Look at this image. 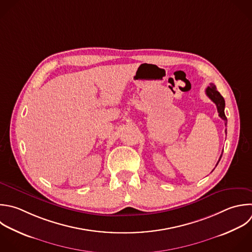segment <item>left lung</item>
Instances as JSON below:
<instances>
[{
    "label": "left lung",
    "mask_w": 252,
    "mask_h": 252,
    "mask_svg": "<svg viewBox=\"0 0 252 252\" xmlns=\"http://www.w3.org/2000/svg\"><path fill=\"white\" fill-rule=\"evenodd\" d=\"M206 94H207L208 97L216 104L217 109H218V112H219V116L224 121V126H226L227 120H226V117H225V114H224V105H225L224 99H223V97L220 95V94L217 91V88H216V86H215L214 84H210V86L206 89ZM224 132H225V134H226V129L224 130ZM220 158H221V155H220V158H219V161H220ZM219 161L217 162L216 166L218 165Z\"/></svg>",
    "instance_id": "1"
}]
</instances>
